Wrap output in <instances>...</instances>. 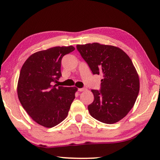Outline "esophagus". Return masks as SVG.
I'll return each mask as SVG.
<instances>
[{
  "label": "esophagus",
  "mask_w": 160,
  "mask_h": 160,
  "mask_svg": "<svg viewBox=\"0 0 160 160\" xmlns=\"http://www.w3.org/2000/svg\"><path fill=\"white\" fill-rule=\"evenodd\" d=\"M87 89L86 88H79L78 89V91L79 92H84V91H86Z\"/></svg>",
  "instance_id": "1"
}]
</instances>
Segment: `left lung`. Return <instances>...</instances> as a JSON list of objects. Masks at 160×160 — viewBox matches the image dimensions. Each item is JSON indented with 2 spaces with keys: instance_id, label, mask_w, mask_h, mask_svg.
Masks as SVG:
<instances>
[{
  "instance_id": "obj_1",
  "label": "left lung",
  "mask_w": 160,
  "mask_h": 160,
  "mask_svg": "<svg viewBox=\"0 0 160 160\" xmlns=\"http://www.w3.org/2000/svg\"><path fill=\"white\" fill-rule=\"evenodd\" d=\"M76 47L92 73L104 78L101 90H91L94 101L88 106L89 112L102 123L118 122L134 106L140 90L139 76L131 59L112 45L92 43Z\"/></svg>"
}]
</instances>
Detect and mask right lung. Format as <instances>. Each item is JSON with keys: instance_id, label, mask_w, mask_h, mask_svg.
I'll use <instances>...</instances> for the list:
<instances>
[{"instance_id": "1", "label": "right lung", "mask_w": 160, "mask_h": 160, "mask_svg": "<svg viewBox=\"0 0 160 160\" xmlns=\"http://www.w3.org/2000/svg\"><path fill=\"white\" fill-rule=\"evenodd\" d=\"M75 50L72 46L56 47L34 53L22 67L18 96L22 106L38 124L52 128L68 114L75 87L53 85L61 76L62 58Z\"/></svg>"}]
</instances>
